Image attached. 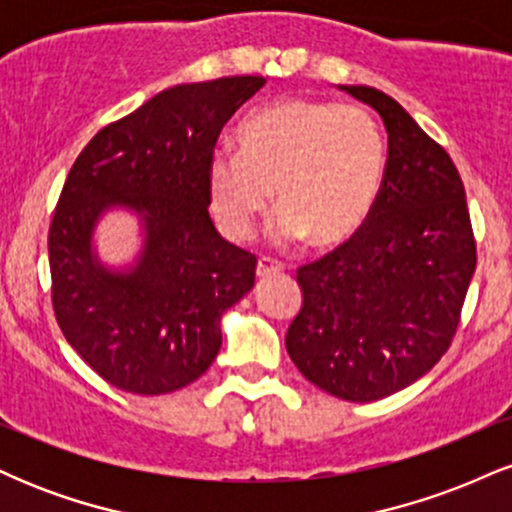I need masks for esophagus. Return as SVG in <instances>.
I'll use <instances>...</instances> for the list:
<instances>
[{
  "label": "esophagus",
  "mask_w": 512,
  "mask_h": 512,
  "mask_svg": "<svg viewBox=\"0 0 512 512\" xmlns=\"http://www.w3.org/2000/svg\"><path fill=\"white\" fill-rule=\"evenodd\" d=\"M279 272H284V264L279 260H272V257H260V260H257V276H260V279Z\"/></svg>",
  "instance_id": "esophagus-1"
}]
</instances>
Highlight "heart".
<instances>
[{"mask_svg":"<svg viewBox=\"0 0 512 512\" xmlns=\"http://www.w3.org/2000/svg\"><path fill=\"white\" fill-rule=\"evenodd\" d=\"M385 139L366 110L320 98H279L240 122L238 154L211 158L209 187L223 231L245 240L274 199V238L334 245L354 236L378 202Z\"/></svg>","mask_w":512,"mask_h":512,"instance_id":"1","label":"heart"}]
</instances>
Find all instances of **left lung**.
I'll return each mask as SVG.
<instances>
[{"label": "left lung", "mask_w": 512, "mask_h": 512, "mask_svg": "<svg viewBox=\"0 0 512 512\" xmlns=\"http://www.w3.org/2000/svg\"><path fill=\"white\" fill-rule=\"evenodd\" d=\"M342 88L383 117L385 178L354 236L298 267L303 305L286 349L330 395L375 402L416 383L450 349L477 240L448 151L387 93Z\"/></svg>", "instance_id": "8db88e82"}]
</instances>
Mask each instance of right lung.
Listing matches in <instances>:
<instances>
[{
	"instance_id": "right-lung-1",
	"label": "right lung",
	"mask_w": 512,
	"mask_h": 512,
	"mask_svg": "<svg viewBox=\"0 0 512 512\" xmlns=\"http://www.w3.org/2000/svg\"><path fill=\"white\" fill-rule=\"evenodd\" d=\"M264 86L223 76L166 88L76 156L48 233L52 310L74 351L132 395L190 385L221 349V315L255 286L257 257L216 233L209 168L223 125ZM110 203L143 211L145 255L103 270L90 233Z\"/></svg>"
}]
</instances>
